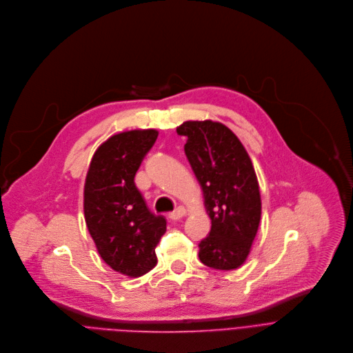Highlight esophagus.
<instances>
[{
    "instance_id": "esophagus-1",
    "label": "esophagus",
    "mask_w": 353,
    "mask_h": 353,
    "mask_svg": "<svg viewBox=\"0 0 353 353\" xmlns=\"http://www.w3.org/2000/svg\"><path fill=\"white\" fill-rule=\"evenodd\" d=\"M185 214H186V210H185L183 207H178L175 211H172V213L168 214V219L172 220V221H178V220H181Z\"/></svg>"
}]
</instances>
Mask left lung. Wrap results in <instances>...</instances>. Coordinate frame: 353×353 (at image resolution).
<instances>
[{
	"label": "left lung",
	"instance_id": "left-lung-1",
	"mask_svg": "<svg viewBox=\"0 0 353 353\" xmlns=\"http://www.w3.org/2000/svg\"><path fill=\"white\" fill-rule=\"evenodd\" d=\"M176 133L188 137L185 153L211 219L210 234L199 243V259L216 270L238 268L250 252L261 216L252 161L239 139L223 123L188 121Z\"/></svg>",
	"mask_w": 353,
	"mask_h": 353
}]
</instances>
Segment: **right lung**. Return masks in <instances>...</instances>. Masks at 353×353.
<instances>
[{"mask_svg": "<svg viewBox=\"0 0 353 353\" xmlns=\"http://www.w3.org/2000/svg\"><path fill=\"white\" fill-rule=\"evenodd\" d=\"M159 132L111 136L94 153L85 183V220L101 259L115 271L140 276L156 264L167 221L149 210L134 175Z\"/></svg>", "mask_w": 353, "mask_h": 353, "instance_id": "obj_1", "label": "right lung"}]
</instances>
